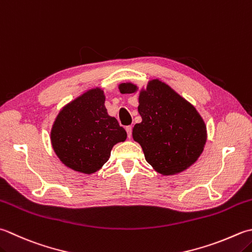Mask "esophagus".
Wrapping results in <instances>:
<instances>
[{
	"mask_svg": "<svg viewBox=\"0 0 252 252\" xmlns=\"http://www.w3.org/2000/svg\"><path fill=\"white\" fill-rule=\"evenodd\" d=\"M126 131L127 137H129V139H131V136H132V126H126Z\"/></svg>",
	"mask_w": 252,
	"mask_h": 252,
	"instance_id": "1",
	"label": "esophagus"
}]
</instances>
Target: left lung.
<instances>
[{
    "label": "left lung",
    "mask_w": 252,
    "mask_h": 252,
    "mask_svg": "<svg viewBox=\"0 0 252 252\" xmlns=\"http://www.w3.org/2000/svg\"><path fill=\"white\" fill-rule=\"evenodd\" d=\"M133 94L132 83L119 85ZM142 122L133 127V139L142 146L145 159L157 172L170 176L194 164L203 152L206 126L195 108L167 84L152 80L139 96Z\"/></svg>",
    "instance_id": "1"
}]
</instances>
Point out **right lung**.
Wrapping results in <instances>:
<instances>
[{
  "instance_id": "1",
  "label": "right lung",
  "mask_w": 252,
  "mask_h": 252,
  "mask_svg": "<svg viewBox=\"0 0 252 252\" xmlns=\"http://www.w3.org/2000/svg\"><path fill=\"white\" fill-rule=\"evenodd\" d=\"M126 139V130L108 115L100 88L87 91L63 107L51 130L52 147L60 160L88 175L99 170L113 145Z\"/></svg>"
}]
</instances>
